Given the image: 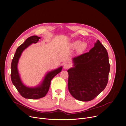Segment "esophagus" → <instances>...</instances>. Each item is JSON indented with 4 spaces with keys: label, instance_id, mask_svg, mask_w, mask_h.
I'll return each instance as SVG.
<instances>
[{
    "label": "esophagus",
    "instance_id": "1",
    "mask_svg": "<svg viewBox=\"0 0 126 126\" xmlns=\"http://www.w3.org/2000/svg\"><path fill=\"white\" fill-rule=\"evenodd\" d=\"M70 67V64H68V63H65V64L64 65V66H63V68H64V69H68V68H69Z\"/></svg>",
    "mask_w": 126,
    "mask_h": 126
}]
</instances>
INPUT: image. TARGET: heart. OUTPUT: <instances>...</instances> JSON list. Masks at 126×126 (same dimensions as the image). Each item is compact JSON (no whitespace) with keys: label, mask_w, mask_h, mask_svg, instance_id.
I'll return each mask as SVG.
<instances>
[{"label":"heart","mask_w":126,"mask_h":126,"mask_svg":"<svg viewBox=\"0 0 126 126\" xmlns=\"http://www.w3.org/2000/svg\"><path fill=\"white\" fill-rule=\"evenodd\" d=\"M72 46L74 48L78 47V51L80 52L83 51L87 47V44L85 42H81L80 41H76L73 42Z\"/></svg>","instance_id":"b5f03b06"}]
</instances>
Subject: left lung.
Instances as JSON below:
<instances>
[{"mask_svg": "<svg viewBox=\"0 0 126 126\" xmlns=\"http://www.w3.org/2000/svg\"><path fill=\"white\" fill-rule=\"evenodd\" d=\"M73 67L67 70L68 87L75 99L88 101L106 88L110 65L106 49L98 40L88 52L72 59Z\"/></svg>", "mask_w": 126, "mask_h": 126, "instance_id": "8db88e82", "label": "left lung"}]
</instances>
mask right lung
Returning <instances> with one entry per match:
<instances>
[{
  "label": "right lung",
  "instance_id": "add662e5",
  "mask_svg": "<svg viewBox=\"0 0 126 126\" xmlns=\"http://www.w3.org/2000/svg\"><path fill=\"white\" fill-rule=\"evenodd\" d=\"M41 38L33 36L28 38L23 44L17 48L11 64V79L13 84L17 89L20 95L27 99H36L44 97L49 89L52 79L60 73L62 66L47 73L42 82L38 85L30 87L26 85L22 81L18 70V63L23 51L32 44H36Z\"/></svg>",
  "mask_w": 126,
  "mask_h": 126
}]
</instances>
